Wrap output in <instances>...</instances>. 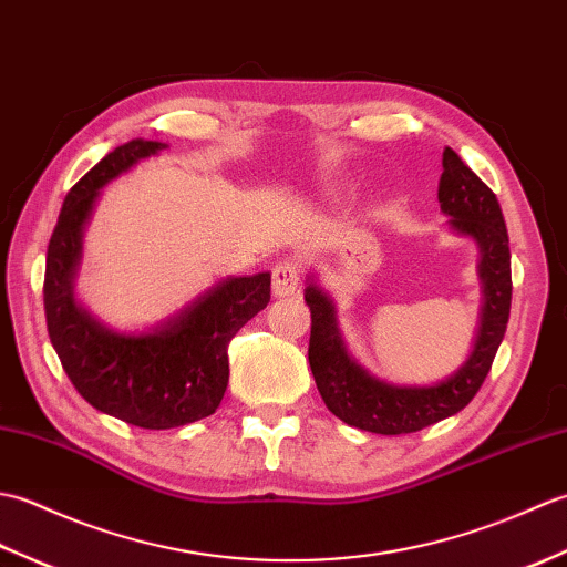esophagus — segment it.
<instances>
[{
    "label": "esophagus",
    "mask_w": 567,
    "mask_h": 567,
    "mask_svg": "<svg viewBox=\"0 0 567 567\" xmlns=\"http://www.w3.org/2000/svg\"><path fill=\"white\" fill-rule=\"evenodd\" d=\"M299 265L292 260H282L272 268V295L290 297L299 292Z\"/></svg>",
    "instance_id": "obj_1"
}]
</instances>
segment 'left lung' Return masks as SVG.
Masks as SVG:
<instances>
[{"mask_svg":"<svg viewBox=\"0 0 567 567\" xmlns=\"http://www.w3.org/2000/svg\"><path fill=\"white\" fill-rule=\"evenodd\" d=\"M441 212L451 216L455 231L473 236L480 244V277L485 282L483 327L475 351L453 378L433 388H394L355 365L346 353L336 329L333 305L317 285H309L305 299L311 311L309 365L315 372L321 400L329 412L348 426L400 436L414 433L441 419H449L473 402L483 388L492 360L504 339L512 309V252L499 202L483 179L461 161L455 151H443V175L439 183Z\"/></svg>","mask_w":567,"mask_h":567,"instance_id":"left-lung-1","label":"left lung"}]
</instances>
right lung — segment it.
I'll use <instances>...</instances> for the list:
<instances>
[{"instance_id":"obj_1","label":"right lung","mask_w":567,"mask_h":567,"mask_svg":"<svg viewBox=\"0 0 567 567\" xmlns=\"http://www.w3.org/2000/svg\"><path fill=\"white\" fill-rule=\"evenodd\" d=\"M165 143L128 141L68 192L45 256L48 336L75 390L100 412L141 429H175L216 412L228 384V343L270 302V272L228 277L151 333H114L72 299L82 228L100 189Z\"/></svg>"}]
</instances>
